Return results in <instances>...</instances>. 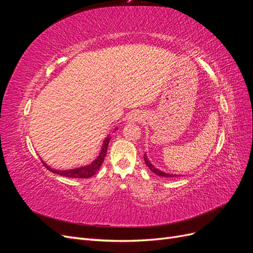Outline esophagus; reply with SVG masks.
I'll return each instance as SVG.
<instances>
[{"mask_svg": "<svg viewBox=\"0 0 253 253\" xmlns=\"http://www.w3.org/2000/svg\"><path fill=\"white\" fill-rule=\"evenodd\" d=\"M142 115L139 113V112H132L131 114L128 115V117H127V120L128 121H140L141 119H142Z\"/></svg>", "mask_w": 253, "mask_h": 253, "instance_id": "esophagus-1", "label": "esophagus"}]
</instances>
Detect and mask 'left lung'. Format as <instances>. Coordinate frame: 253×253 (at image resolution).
Returning <instances> with one entry per match:
<instances>
[{"label": "left lung", "mask_w": 253, "mask_h": 253, "mask_svg": "<svg viewBox=\"0 0 253 253\" xmlns=\"http://www.w3.org/2000/svg\"><path fill=\"white\" fill-rule=\"evenodd\" d=\"M144 162H145V164H147V166L149 167V169H150L153 173H155V174H157V175H159V176H163V177H174V176H178V175H175V174L165 173V172H163V171L158 170L157 168H155L154 166H153V165L151 164V162L148 159L147 155H145V153H144Z\"/></svg>", "instance_id": "left-lung-1"}]
</instances>
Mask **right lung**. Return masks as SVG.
Instances as JSON below:
<instances>
[{
  "instance_id": "add662e5",
  "label": "right lung",
  "mask_w": 253,
  "mask_h": 253,
  "mask_svg": "<svg viewBox=\"0 0 253 253\" xmlns=\"http://www.w3.org/2000/svg\"><path fill=\"white\" fill-rule=\"evenodd\" d=\"M110 140H111V136L105 137L99 155L95 160H93V163H90L87 166H83V167H79V168H76V169H70V170H56L47 166L44 162L42 163L45 167L47 168V170L51 171L52 173L59 174L61 176H65V177H71V178H88V177H91L93 175H95L98 172L99 168L101 167L104 157L106 155V151H108Z\"/></svg>"
}]
</instances>
